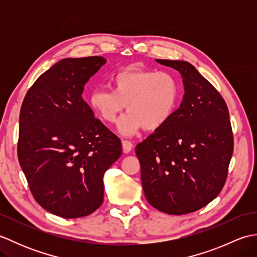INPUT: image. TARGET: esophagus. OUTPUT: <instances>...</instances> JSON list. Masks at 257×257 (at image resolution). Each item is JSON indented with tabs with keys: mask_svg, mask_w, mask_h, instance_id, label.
Masks as SVG:
<instances>
[{
	"mask_svg": "<svg viewBox=\"0 0 257 257\" xmlns=\"http://www.w3.org/2000/svg\"><path fill=\"white\" fill-rule=\"evenodd\" d=\"M121 144H122V150H123V152H125V154H128V152H130V151L133 150L134 145H133L132 141L122 140Z\"/></svg>",
	"mask_w": 257,
	"mask_h": 257,
	"instance_id": "34e87169",
	"label": "esophagus"
}]
</instances>
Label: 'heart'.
I'll return each instance as SVG.
<instances>
[{"mask_svg":"<svg viewBox=\"0 0 257 257\" xmlns=\"http://www.w3.org/2000/svg\"><path fill=\"white\" fill-rule=\"evenodd\" d=\"M111 90L94 89L89 95V106L103 122L112 124L124 110L118 130L123 136H133L144 127L154 132L163 127L173 116L180 99V84L168 72L127 68L111 75Z\"/></svg>","mask_w":257,"mask_h":257,"instance_id":"obj_1","label":"heart"}]
</instances>
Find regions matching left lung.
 <instances>
[{
	"instance_id": "left-lung-1",
	"label": "left lung",
	"mask_w": 257,
	"mask_h": 257,
	"mask_svg": "<svg viewBox=\"0 0 257 257\" xmlns=\"http://www.w3.org/2000/svg\"><path fill=\"white\" fill-rule=\"evenodd\" d=\"M178 70L184 95L160 129L136 147L147 201L167 214L198 211L214 200L225 183L233 155L226 103L193 65L156 59Z\"/></svg>"
}]
</instances>
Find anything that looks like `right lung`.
<instances>
[{
  "instance_id": "1",
  "label": "right lung",
  "mask_w": 257,
  "mask_h": 257,
  "mask_svg": "<svg viewBox=\"0 0 257 257\" xmlns=\"http://www.w3.org/2000/svg\"><path fill=\"white\" fill-rule=\"evenodd\" d=\"M106 59L64 58L27 91L20 112L18 156L43 209L76 219L103 201V174L121 156L116 135L95 118L81 95Z\"/></svg>"
}]
</instances>
